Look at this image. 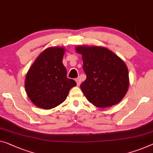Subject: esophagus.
Listing matches in <instances>:
<instances>
[{"instance_id":"1","label":"esophagus","mask_w":153,"mask_h":153,"mask_svg":"<svg viewBox=\"0 0 153 153\" xmlns=\"http://www.w3.org/2000/svg\"><path fill=\"white\" fill-rule=\"evenodd\" d=\"M76 82H77V85L79 86V84H80V83H81L80 79H79V78H77V79H76Z\"/></svg>"}]
</instances>
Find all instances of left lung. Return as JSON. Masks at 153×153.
Wrapping results in <instances>:
<instances>
[{
	"instance_id": "obj_1",
	"label": "left lung",
	"mask_w": 153,
	"mask_h": 153,
	"mask_svg": "<svg viewBox=\"0 0 153 153\" xmlns=\"http://www.w3.org/2000/svg\"><path fill=\"white\" fill-rule=\"evenodd\" d=\"M82 55L86 79L80 88L86 99L99 108L117 104L128 89V71L126 64L113 51L103 47L77 46Z\"/></svg>"
}]
</instances>
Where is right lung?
<instances>
[{
  "mask_svg": "<svg viewBox=\"0 0 153 153\" xmlns=\"http://www.w3.org/2000/svg\"><path fill=\"white\" fill-rule=\"evenodd\" d=\"M65 48H47L41 53L26 75L25 87L31 101L36 106L51 109L67 99L76 82L67 77L62 64Z\"/></svg>",
  "mask_w": 153,
  "mask_h": 153,
  "instance_id": "add662e5",
  "label": "right lung"
}]
</instances>
